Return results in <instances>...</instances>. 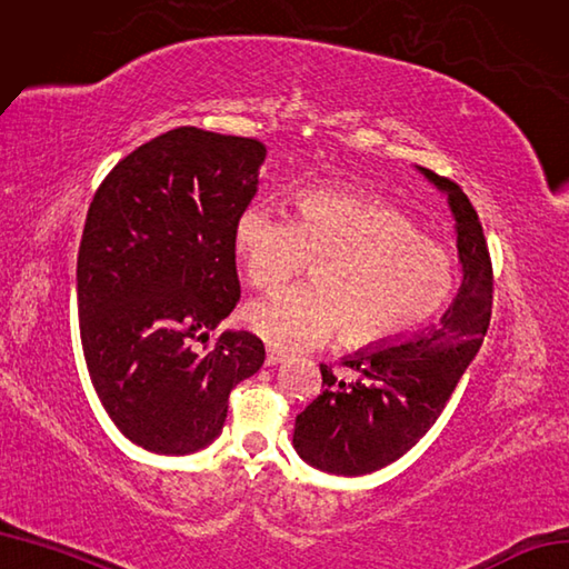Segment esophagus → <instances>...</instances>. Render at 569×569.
I'll list each match as a JSON object with an SVG mask.
<instances>
[{"instance_id":"1","label":"esophagus","mask_w":569,"mask_h":569,"mask_svg":"<svg viewBox=\"0 0 569 569\" xmlns=\"http://www.w3.org/2000/svg\"><path fill=\"white\" fill-rule=\"evenodd\" d=\"M287 360V356L284 352H280V350H272V348H268V352H266V365L268 367H278V365H282Z\"/></svg>"}]
</instances>
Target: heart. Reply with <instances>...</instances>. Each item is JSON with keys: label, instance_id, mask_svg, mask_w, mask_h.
Returning a JSON list of instances; mask_svg holds the SVG:
<instances>
[{"label": "heart", "instance_id": "b5f03b06", "mask_svg": "<svg viewBox=\"0 0 569 569\" xmlns=\"http://www.w3.org/2000/svg\"><path fill=\"white\" fill-rule=\"evenodd\" d=\"M247 280L276 289L318 259L312 284L284 287L244 310L247 325L280 350L322 346L341 329L348 346H371L433 322L457 293V263L405 213L341 183L297 194V219L247 207L232 232Z\"/></svg>", "mask_w": 569, "mask_h": 569}]
</instances>
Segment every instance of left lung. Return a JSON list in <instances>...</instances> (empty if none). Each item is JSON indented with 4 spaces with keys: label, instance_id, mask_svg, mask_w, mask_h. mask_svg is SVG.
Segmentation results:
<instances>
[{
    "label": "left lung",
    "instance_id": "obj_1",
    "mask_svg": "<svg viewBox=\"0 0 569 569\" xmlns=\"http://www.w3.org/2000/svg\"><path fill=\"white\" fill-rule=\"evenodd\" d=\"M449 204L455 219L461 287L438 325L371 343L343 360L360 377L337 381L327 365L322 393L293 426L297 455L335 476H365L398 461L436 423L459 379L478 356L492 316V263L482 226L463 190L417 167Z\"/></svg>",
    "mask_w": 569,
    "mask_h": 569
}]
</instances>
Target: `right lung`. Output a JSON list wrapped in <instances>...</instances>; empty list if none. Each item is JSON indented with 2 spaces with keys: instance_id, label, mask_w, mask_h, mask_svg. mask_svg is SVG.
<instances>
[{
  "instance_id": "obj_1",
  "label": "right lung",
  "mask_w": 569,
  "mask_h": 569,
  "mask_svg": "<svg viewBox=\"0 0 569 569\" xmlns=\"http://www.w3.org/2000/svg\"><path fill=\"white\" fill-rule=\"evenodd\" d=\"M266 152L179 127L127 154L93 194L77 257L84 360L112 423L148 452L211 445L230 390L266 360L249 331L198 348L240 299L232 232Z\"/></svg>"
}]
</instances>
